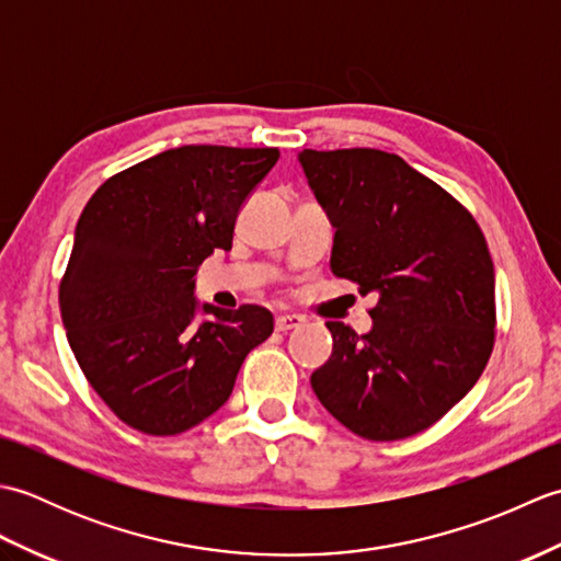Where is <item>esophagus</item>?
Listing matches in <instances>:
<instances>
[{"label": "esophagus", "mask_w": 561, "mask_h": 561, "mask_svg": "<svg viewBox=\"0 0 561 561\" xmlns=\"http://www.w3.org/2000/svg\"><path fill=\"white\" fill-rule=\"evenodd\" d=\"M304 323H306V320H304V316H299V313H282V316L274 318V328H277L279 332L301 328Z\"/></svg>", "instance_id": "esophagus-1"}]
</instances>
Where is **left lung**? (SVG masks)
I'll list each match as a JSON object with an SVG mask.
<instances>
[{"mask_svg": "<svg viewBox=\"0 0 561 561\" xmlns=\"http://www.w3.org/2000/svg\"><path fill=\"white\" fill-rule=\"evenodd\" d=\"M330 214L337 277L376 294L366 335L330 320L311 374L320 404L368 440L424 432L478 383L494 347V265L470 211L396 153L304 149Z\"/></svg>", "mask_w": 561, "mask_h": 561, "instance_id": "1", "label": "left lung"}]
</instances>
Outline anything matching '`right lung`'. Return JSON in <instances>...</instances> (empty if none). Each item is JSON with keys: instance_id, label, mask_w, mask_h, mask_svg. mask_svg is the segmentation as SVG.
<instances>
[{"instance_id": "obj_1", "label": "right lung", "mask_w": 561, "mask_h": 561, "mask_svg": "<svg viewBox=\"0 0 561 561\" xmlns=\"http://www.w3.org/2000/svg\"><path fill=\"white\" fill-rule=\"evenodd\" d=\"M277 159L270 147H178L108 178L83 207L59 313L91 388L137 432L205 422L272 335L267 308L199 304L195 274L231 250L238 211Z\"/></svg>"}]
</instances>
